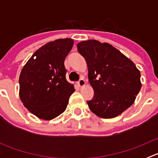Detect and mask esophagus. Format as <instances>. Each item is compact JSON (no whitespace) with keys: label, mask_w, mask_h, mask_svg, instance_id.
I'll use <instances>...</instances> for the list:
<instances>
[{"label":"esophagus","mask_w":158,"mask_h":158,"mask_svg":"<svg viewBox=\"0 0 158 158\" xmlns=\"http://www.w3.org/2000/svg\"><path fill=\"white\" fill-rule=\"evenodd\" d=\"M77 83H78V85H79V87H82L85 85V81L83 79H81L80 80L77 82Z\"/></svg>","instance_id":"1"}]
</instances>
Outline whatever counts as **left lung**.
Here are the masks:
<instances>
[{"label": "left lung", "mask_w": 158, "mask_h": 158, "mask_svg": "<svg viewBox=\"0 0 158 158\" xmlns=\"http://www.w3.org/2000/svg\"><path fill=\"white\" fill-rule=\"evenodd\" d=\"M85 58L94 96L87 101L89 109L102 118L122 114L134 103L141 88V73L135 63L118 49L95 40L77 44Z\"/></svg>", "instance_id": "1"}]
</instances>
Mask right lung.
<instances>
[{
	"instance_id": "obj_1",
	"label": "right lung",
	"mask_w": 158,
	"mask_h": 158,
	"mask_svg": "<svg viewBox=\"0 0 158 158\" xmlns=\"http://www.w3.org/2000/svg\"><path fill=\"white\" fill-rule=\"evenodd\" d=\"M73 40L59 39L38 49L25 64L19 78L23 106L39 118L51 120L67 107L73 85L66 79V57Z\"/></svg>"
}]
</instances>
